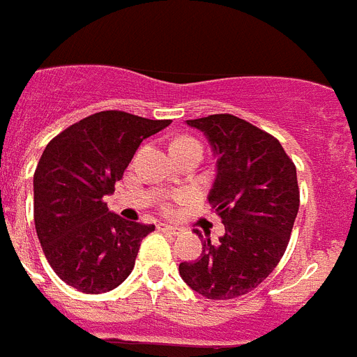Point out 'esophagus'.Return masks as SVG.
Wrapping results in <instances>:
<instances>
[{"instance_id": "esophagus-1", "label": "esophagus", "mask_w": 357, "mask_h": 357, "mask_svg": "<svg viewBox=\"0 0 357 357\" xmlns=\"http://www.w3.org/2000/svg\"><path fill=\"white\" fill-rule=\"evenodd\" d=\"M158 229H162V231H166V234H172V235L181 234V228H178V226H173V225H160L158 226Z\"/></svg>"}]
</instances>
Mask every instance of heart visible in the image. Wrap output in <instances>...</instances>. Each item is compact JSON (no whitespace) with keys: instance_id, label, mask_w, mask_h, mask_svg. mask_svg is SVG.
Masks as SVG:
<instances>
[{"instance_id":"1","label":"heart","mask_w":357,"mask_h":357,"mask_svg":"<svg viewBox=\"0 0 357 357\" xmlns=\"http://www.w3.org/2000/svg\"><path fill=\"white\" fill-rule=\"evenodd\" d=\"M190 142H197L195 138H188V137H182V138H176L173 146H178V144H190Z\"/></svg>"}]
</instances>
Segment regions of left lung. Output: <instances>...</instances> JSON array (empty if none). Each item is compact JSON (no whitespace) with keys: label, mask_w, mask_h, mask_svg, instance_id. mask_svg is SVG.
<instances>
[{"label":"left lung","mask_w":357,"mask_h":357,"mask_svg":"<svg viewBox=\"0 0 357 357\" xmlns=\"http://www.w3.org/2000/svg\"><path fill=\"white\" fill-rule=\"evenodd\" d=\"M206 135L217 157L211 208L225 235L202 237V253L181 263V278L200 296L225 301L257 288L273 272L299 211L296 166L279 140L234 114L185 120Z\"/></svg>","instance_id":"1"}]
</instances>
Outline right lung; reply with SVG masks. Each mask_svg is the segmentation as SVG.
I'll use <instances>...</instances> for the list:
<instances>
[{"mask_svg":"<svg viewBox=\"0 0 357 357\" xmlns=\"http://www.w3.org/2000/svg\"><path fill=\"white\" fill-rule=\"evenodd\" d=\"M169 123L100 111L47 144L34 172V225L47 261L69 287L104 294L131 273L140 243L155 226L111 213L104 197L144 138Z\"/></svg>","mask_w":357,"mask_h":357,"instance_id":"right-lung-1","label":"right lung"}]
</instances>
